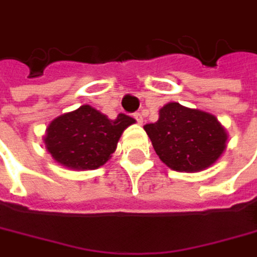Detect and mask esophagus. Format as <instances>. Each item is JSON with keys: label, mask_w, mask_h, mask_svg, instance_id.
Wrapping results in <instances>:
<instances>
[{"label": "esophagus", "mask_w": 257, "mask_h": 257, "mask_svg": "<svg viewBox=\"0 0 257 257\" xmlns=\"http://www.w3.org/2000/svg\"><path fill=\"white\" fill-rule=\"evenodd\" d=\"M134 117H135V120L141 125L143 123V114L140 113V111H137V113H134Z\"/></svg>", "instance_id": "obj_1"}]
</instances>
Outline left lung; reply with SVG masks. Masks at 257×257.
<instances>
[{
    "instance_id": "obj_1",
    "label": "left lung",
    "mask_w": 257,
    "mask_h": 257,
    "mask_svg": "<svg viewBox=\"0 0 257 257\" xmlns=\"http://www.w3.org/2000/svg\"><path fill=\"white\" fill-rule=\"evenodd\" d=\"M160 160L179 172H197L213 165L223 150L226 134L206 111L169 103L157 122L144 126Z\"/></svg>"
}]
</instances>
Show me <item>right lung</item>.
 <instances>
[{
	"mask_svg": "<svg viewBox=\"0 0 257 257\" xmlns=\"http://www.w3.org/2000/svg\"><path fill=\"white\" fill-rule=\"evenodd\" d=\"M134 122L123 113L111 120L91 105H81L50 123L45 144L50 154L67 168L97 169L111 157L122 132Z\"/></svg>",
	"mask_w": 257,
	"mask_h": 257,
	"instance_id": "obj_1",
	"label": "right lung"
}]
</instances>
